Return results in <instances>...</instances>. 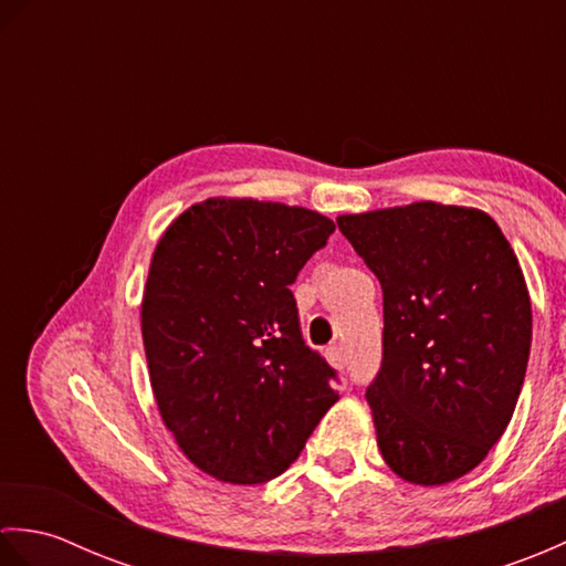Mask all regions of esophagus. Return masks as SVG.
Listing matches in <instances>:
<instances>
[{
  "label": "esophagus",
  "instance_id": "obj_1",
  "mask_svg": "<svg viewBox=\"0 0 566 566\" xmlns=\"http://www.w3.org/2000/svg\"><path fill=\"white\" fill-rule=\"evenodd\" d=\"M326 357H328V363H331L335 369H343V367H345V363H347L345 350H343L340 345H331L328 350H326Z\"/></svg>",
  "mask_w": 566,
  "mask_h": 566
}]
</instances>
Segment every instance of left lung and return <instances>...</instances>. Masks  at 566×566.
I'll use <instances>...</instances> for the list:
<instances>
[{
    "label": "left lung",
    "mask_w": 566,
    "mask_h": 566,
    "mask_svg": "<svg viewBox=\"0 0 566 566\" xmlns=\"http://www.w3.org/2000/svg\"><path fill=\"white\" fill-rule=\"evenodd\" d=\"M384 292L377 444L403 482H454L494 448L523 389L533 311L489 213L436 201L338 216Z\"/></svg>",
    "instance_id": "left-lung-1"
}]
</instances>
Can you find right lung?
<instances>
[{
  "instance_id": "obj_1",
  "label": "right lung",
  "mask_w": 566,
  "mask_h": 566,
  "mask_svg": "<svg viewBox=\"0 0 566 566\" xmlns=\"http://www.w3.org/2000/svg\"><path fill=\"white\" fill-rule=\"evenodd\" d=\"M333 231L302 207L207 199L153 252L140 328L155 401L221 482L280 476L338 401V371L304 343L290 290Z\"/></svg>"
}]
</instances>
